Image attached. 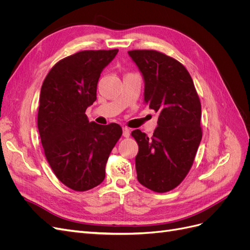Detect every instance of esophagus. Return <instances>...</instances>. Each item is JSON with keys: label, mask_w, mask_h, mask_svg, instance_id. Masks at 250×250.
I'll return each mask as SVG.
<instances>
[{"label": "esophagus", "mask_w": 250, "mask_h": 250, "mask_svg": "<svg viewBox=\"0 0 250 250\" xmlns=\"http://www.w3.org/2000/svg\"><path fill=\"white\" fill-rule=\"evenodd\" d=\"M129 135H130L129 128L123 127V137H124V138H129Z\"/></svg>", "instance_id": "34e87169"}]
</instances>
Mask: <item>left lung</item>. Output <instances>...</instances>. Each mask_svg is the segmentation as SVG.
Here are the masks:
<instances>
[{
	"mask_svg": "<svg viewBox=\"0 0 250 250\" xmlns=\"http://www.w3.org/2000/svg\"><path fill=\"white\" fill-rule=\"evenodd\" d=\"M141 72L144 100L160 113L152 138L135 129L138 180L157 193L176 188L190 171L201 142V104L186 67L153 50L128 51Z\"/></svg>",
	"mask_w": 250,
	"mask_h": 250,
	"instance_id": "8db88e82",
	"label": "left lung"
}]
</instances>
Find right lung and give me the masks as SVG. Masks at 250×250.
Listing matches in <instances>:
<instances>
[{"mask_svg":"<svg viewBox=\"0 0 250 250\" xmlns=\"http://www.w3.org/2000/svg\"><path fill=\"white\" fill-rule=\"evenodd\" d=\"M118 50L82 51L52 67L41 89L37 126L44 155L56 177L75 191L105 178V165L122 135L119 124L89 122L85 110L97 99V84Z\"/></svg>","mask_w":250,"mask_h":250,"instance_id":"add662e5","label":"right lung"}]
</instances>
